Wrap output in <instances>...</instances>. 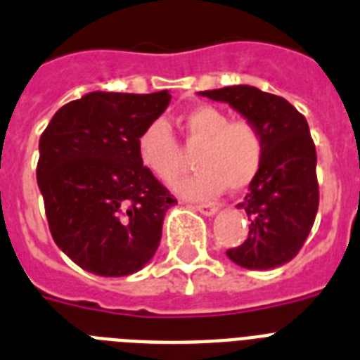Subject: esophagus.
<instances>
[{
  "label": "esophagus",
  "instance_id": "1",
  "mask_svg": "<svg viewBox=\"0 0 360 360\" xmlns=\"http://www.w3.org/2000/svg\"><path fill=\"white\" fill-rule=\"evenodd\" d=\"M194 209L203 216H214L220 207L214 205V203H200V205H194Z\"/></svg>",
  "mask_w": 360,
  "mask_h": 360
}]
</instances>
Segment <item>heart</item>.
Listing matches in <instances>:
<instances>
[{
	"label": "heart",
	"mask_w": 360,
	"mask_h": 360,
	"mask_svg": "<svg viewBox=\"0 0 360 360\" xmlns=\"http://www.w3.org/2000/svg\"><path fill=\"white\" fill-rule=\"evenodd\" d=\"M185 144L198 148V172L174 181L183 170V155L165 120H153L139 134L136 153L144 168L190 200H207L231 186L242 190L255 179L264 159V139L250 120H229L212 105H198L181 118Z\"/></svg>",
	"instance_id": "obj_1"
}]
</instances>
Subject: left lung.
Instances as JSON below:
<instances>
[{
	"label": "left lung",
	"mask_w": 360,
	"mask_h": 360,
	"mask_svg": "<svg viewBox=\"0 0 360 360\" xmlns=\"http://www.w3.org/2000/svg\"><path fill=\"white\" fill-rule=\"evenodd\" d=\"M229 103L259 127L264 159L238 209L251 220L248 240L227 257L248 270H270L292 261L305 244L318 212L316 150L303 114L285 98L250 84L200 92Z\"/></svg>",
	"instance_id": "obj_1"
}]
</instances>
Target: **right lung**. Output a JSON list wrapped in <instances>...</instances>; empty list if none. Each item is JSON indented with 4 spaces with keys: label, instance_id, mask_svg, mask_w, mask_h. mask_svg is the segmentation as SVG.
<instances>
[{
    "label": "right lung",
    "instance_id": "right-lung-1",
    "mask_svg": "<svg viewBox=\"0 0 360 360\" xmlns=\"http://www.w3.org/2000/svg\"><path fill=\"white\" fill-rule=\"evenodd\" d=\"M170 92H90L55 112L38 142L37 181L55 244L83 270H142L162 236L174 195L142 166L136 140Z\"/></svg>",
    "mask_w": 360,
    "mask_h": 360
}]
</instances>
